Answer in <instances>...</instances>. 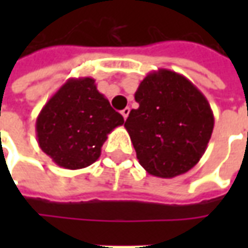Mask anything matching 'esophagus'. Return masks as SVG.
I'll use <instances>...</instances> for the list:
<instances>
[{
	"label": "esophagus",
	"mask_w": 248,
	"mask_h": 248,
	"mask_svg": "<svg viewBox=\"0 0 248 248\" xmlns=\"http://www.w3.org/2000/svg\"><path fill=\"white\" fill-rule=\"evenodd\" d=\"M121 114H123V117H124V119H127L129 114V108H125V109L121 110Z\"/></svg>",
	"instance_id": "1"
}]
</instances>
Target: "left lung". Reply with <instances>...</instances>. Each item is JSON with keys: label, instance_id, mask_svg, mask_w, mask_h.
Listing matches in <instances>:
<instances>
[{"label": "left lung", "instance_id": "1", "mask_svg": "<svg viewBox=\"0 0 248 248\" xmlns=\"http://www.w3.org/2000/svg\"><path fill=\"white\" fill-rule=\"evenodd\" d=\"M124 127L148 174L174 178L192 170L204 155L214 128L208 100L182 74L149 73L135 92Z\"/></svg>", "mask_w": 248, "mask_h": 248}]
</instances>
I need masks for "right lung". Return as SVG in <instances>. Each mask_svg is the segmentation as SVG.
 I'll return each instance as SVG.
<instances>
[{"label":"right lung","mask_w":248,"mask_h":248,"mask_svg":"<svg viewBox=\"0 0 248 248\" xmlns=\"http://www.w3.org/2000/svg\"><path fill=\"white\" fill-rule=\"evenodd\" d=\"M124 124L91 77L69 78L35 121L38 145L53 163L80 170L95 163L108 134Z\"/></svg>","instance_id":"right-lung-1"}]
</instances>
